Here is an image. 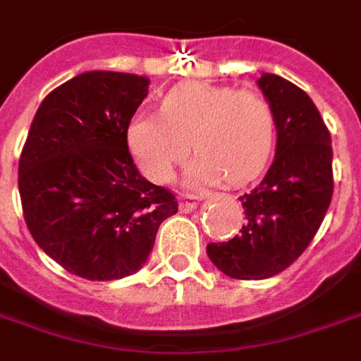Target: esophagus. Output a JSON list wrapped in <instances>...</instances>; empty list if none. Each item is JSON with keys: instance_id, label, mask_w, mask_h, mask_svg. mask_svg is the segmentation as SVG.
I'll list each match as a JSON object with an SVG mask.
<instances>
[{"instance_id": "obj_1", "label": "esophagus", "mask_w": 361, "mask_h": 361, "mask_svg": "<svg viewBox=\"0 0 361 361\" xmlns=\"http://www.w3.org/2000/svg\"><path fill=\"white\" fill-rule=\"evenodd\" d=\"M197 197H193V195H183L180 199V210L181 212H191L195 207H197Z\"/></svg>"}]
</instances>
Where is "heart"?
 I'll use <instances>...</instances> for the list:
<instances>
[{"label": "heart", "instance_id": "heart-1", "mask_svg": "<svg viewBox=\"0 0 361 361\" xmlns=\"http://www.w3.org/2000/svg\"><path fill=\"white\" fill-rule=\"evenodd\" d=\"M126 137L143 173L157 183L172 180L191 142L199 154L189 168L191 183H218L226 178L229 185H241L266 164L276 137V116L258 93L191 82L162 97L160 116L135 114Z\"/></svg>", "mask_w": 361, "mask_h": 361}]
</instances>
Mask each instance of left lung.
Returning a JSON list of instances; mask_svg holds the SVG:
<instances>
[{
	"instance_id": "8db88e82",
	"label": "left lung",
	"mask_w": 361,
	"mask_h": 361,
	"mask_svg": "<svg viewBox=\"0 0 361 361\" xmlns=\"http://www.w3.org/2000/svg\"><path fill=\"white\" fill-rule=\"evenodd\" d=\"M258 85L276 116V159L262 181L239 197V235L207 247L212 264L233 279H266L289 268L317 233L333 197L331 133L314 101L276 74H262Z\"/></svg>"
}]
</instances>
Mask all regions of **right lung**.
Returning a JSON list of instances; mask_svg holds the SVG:
<instances>
[{
  "instance_id": "add662e5",
  "label": "right lung",
  "mask_w": 361,
  "mask_h": 361,
  "mask_svg": "<svg viewBox=\"0 0 361 361\" xmlns=\"http://www.w3.org/2000/svg\"><path fill=\"white\" fill-rule=\"evenodd\" d=\"M149 80L85 72L42 101L18 159L28 231L45 255L90 281L135 274L176 195L140 173L128 149L130 120Z\"/></svg>"
}]
</instances>
